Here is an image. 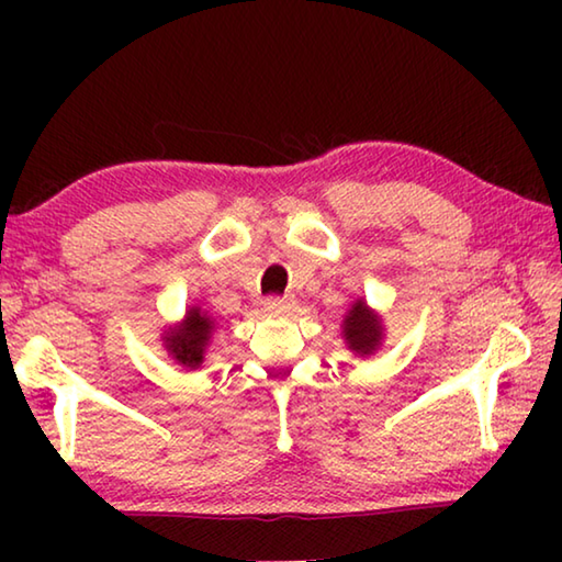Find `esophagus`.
Listing matches in <instances>:
<instances>
[{
  "mask_svg": "<svg viewBox=\"0 0 562 562\" xmlns=\"http://www.w3.org/2000/svg\"><path fill=\"white\" fill-rule=\"evenodd\" d=\"M265 307H268V312H290L292 307V300L290 297H270L268 302H265Z\"/></svg>",
  "mask_w": 562,
  "mask_h": 562,
  "instance_id": "esophagus-1",
  "label": "esophagus"
}]
</instances>
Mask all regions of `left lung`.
I'll return each instance as SVG.
<instances>
[{"label":"left lung","instance_id":"left-lung-1","mask_svg":"<svg viewBox=\"0 0 562 562\" xmlns=\"http://www.w3.org/2000/svg\"><path fill=\"white\" fill-rule=\"evenodd\" d=\"M341 335L351 351H357L359 357H369L382 345L384 327L376 312L369 310L364 300H357L341 322Z\"/></svg>","mask_w":562,"mask_h":562}]
</instances>
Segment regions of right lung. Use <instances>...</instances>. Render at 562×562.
Here are the masks:
<instances>
[{
	"label": "right lung",
	"instance_id": "right-lung-1",
	"mask_svg": "<svg viewBox=\"0 0 562 562\" xmlns=\"http://www.w3.org/2000/svg\"><path fill=\"white\" fill-rule=\"evenodd\" d=\"M215 322L207 317V312L201 307H190L186 312V319L176 327H168L164 335V345L170 357H173L180 367L198 369L203 364V355L207 349V341L213 337Z\"/></svg>",
	"mask_w": 562,
	"mask_h": 562
}]
</instances>
